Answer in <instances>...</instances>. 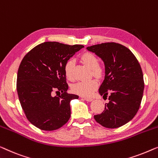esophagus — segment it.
<instances>
[{"label":"esophagus","instance_id":"obj_1","mask_svg":"<svg viewBox=\"0 0 158 158\" xmlns=\"http://www.w3.org/2000/svg\"><path fill=\"white\" fill-rule=\"evenodd\" d=\"M84 100L87 101V102H92L93 100L92 98H88V97H84Z\"/></svg>","mask_w":158,"mask_h":158}]
</instances>
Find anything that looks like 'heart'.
Wrapping results in <instances>:
<instances>
[{"label": "heart", "instance_id": "b5f03b06", "mask_svg": "<svg viewBox=\"0 0 158 158\" xmlns=\"http://www.w3.org/2000/svg\"><path fill=\"white\" fill-rule=\"evenodd\" d=\"M81 60L86 66L91 69V74L97 79L101 78L103 74V69L98 65L99 61L97 57L92 53H86L81 57ZM74 61L69 59L64 66L65 75L69 81H74ZM97 87V82L94 79H90L86 81H79L72 86V92L82 97H89L92 94Z\"/></svg>", "mask_w": 158, "mask_h": 158}]
</instances>
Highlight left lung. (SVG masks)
<instances>
[{
    "mask_svg": "<svg viewBox=\"0 0 158 158\" xmlns=\"http://www.w3.org/2000/svg\"><path fill=\"white\" fill-rule=\"evenodd\" d=\"M86 49L104 61L105 76L99 93L103 97L110 95L103 112L94 115V119L104 127H119L132 119L140 106L145 86L141 66L122 44L108 42Z\"/></svg>",
    "mask_w": 158,
    "mask_h": 158,
    "instance_id": "left-lung-1",
    "label": "left lung"
}]
</instances>
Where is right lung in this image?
Returning a JSON list of instances; mask_svg holds the SVG:
<instances>
[{"label":"right lung","instance_id":"obj_1","mask_svg":"<svg viewBox=\"0 0 158 158\" xmlns=\"http://www.w3.org/2000/svg\"><path fill=\"white\" fill-rule=\"evenodd\" d=\"M84 47L48 41L35 46L23 57L18 71L17 92L26 118L36 127L55 130L69 119L70 102L79 96L67 93L64 66ZM54 90L62 94L53 97Z\"/></svg>","mask_w":158,"mask_h":158}]
</instances>
